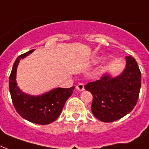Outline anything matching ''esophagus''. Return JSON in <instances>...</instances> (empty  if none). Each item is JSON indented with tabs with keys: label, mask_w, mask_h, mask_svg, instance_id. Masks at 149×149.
<instances>
[{
	"label": "esophagus",
	"mask_w": 149,
	"mask_h": 149,
	"mask_svg": "<svg viewBox=\"0 0 149 149\" xmlns=\"http://www.w3.org/2000/svg\"><path fill=\"white\" fill-rule=\"evenodd\" d=\"M77 90L78 91H84V85L83 84H78L77 85Z\"/></svg>",
	"instance_id": "esophagus-1"
}]
</instances>
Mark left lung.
Segmentation results:
<instances>
[{
	"instance_id": "left-lung-1",
	"label": "left lung",
	"mask_w": 149,
	"mask_h": 149,
	"mask_svg": "<svg viewBox=\"0 0 149 149\" xmlns=\"http://www.w3.org/2000/svg\"><path fill=\"white\" fill-rule=\"evenodd\" d=\"M126 65L119 76L104 73L100 79L85 85L93 95L91 111L103 122H112L129 113L136 105L141 75L136 60L126 56Z\"/></svg>"
}]
</instances>
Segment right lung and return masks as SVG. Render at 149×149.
Segmentation results:
<instances>
[{"instance_id":"add662e5","label":"right lung","mask_w":149,"mask_h":149,"mask_svg":"<svg viewBox=\"0 0 149 149\" xmlns=\"http://www.w3.org/2000/svg\"><path fill=\"white\" fill-rule=\"evenodd\" d=\"M34 50L22 54L16 58L9 77V90L15 110L25 120L38 125H49L60 115L65 101L72 95L74 86L70 88H55L38 96L24 93L16 81L17 65Z\"/></svg>"}]
</instances>
